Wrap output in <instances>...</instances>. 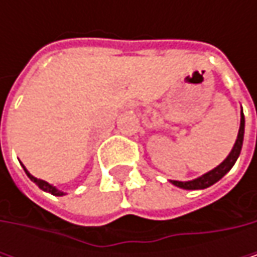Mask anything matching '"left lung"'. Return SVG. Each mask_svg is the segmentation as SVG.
<instances>
[{"label":"left lung","instance_id":"left-lung-1","mask_svg":"<svg viewBox=\"0 0 257 257\" xmlns=\"http://www.w3.org/2000/svg\"><path fill=\"white\" fill-rule=\"evenodd\" d=\"M244 126H245V120H244V114H242V108H241V120H239V131H238V137L236 141L232 147L231 153L226 156V159L217 165L216 168H213L211 171L202 174L201 177L189 181H179V180H170V183H173L174 186H177L180 189H186V190H201V189H207L210 186H213L214 183H217L222 177H225L231 168L235 165L239 153H241V147H242V141H244Z\"/></svg>","mask_w":257,"mask_h":257}]
</instances>
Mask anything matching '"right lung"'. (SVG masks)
<instances>
[{
    "label": "right lung",
    "instance_id": "1",
    "mask_svg": "<svg viewBox=\"0 0 257 257\" xmlns=\"http://www.w3.org/2000/svg\"><path fill=\"white\" fill-rule=\"evenodd\" d=\"M24 167V170H25L26 176L31 179V181H34L40 189H43L44 192H49V193H52V195H55V196H62V195H65V192H62V190H59L56 186H53V184H50V183H47V181H44V180L41 179H37V177H34L28 170L25 168V165H22Z\"/></svg>",
    "mask_w": 257,
    "mask_h": 257
}]
</instances>
